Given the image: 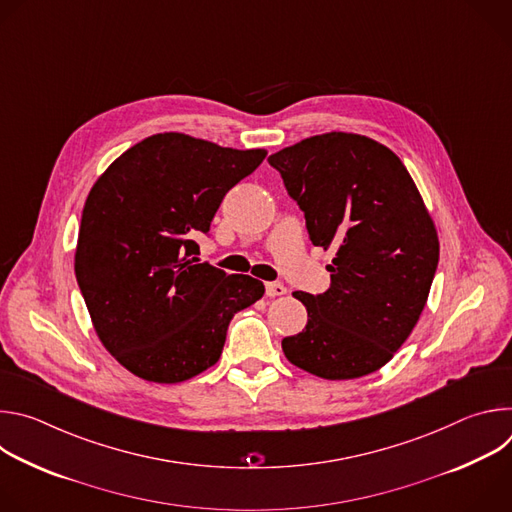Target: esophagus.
<instances>
[{
    "label": "esophagus",
    "mask_w": 512,
    "mask_h": 512,
    "mask_svg": "<svg viewBox=\"0 0 512 512\" xmlns=\"http://www.w3.org/2000/svg\"><path fill=\"white\" fill-rule=\"evenodd\" d=\"M265 291L269 298H275V296H285L287 287L281 281H269V283H265Z\"/></svg>",
    "instance_id": "obj_1"
}]
</instances>
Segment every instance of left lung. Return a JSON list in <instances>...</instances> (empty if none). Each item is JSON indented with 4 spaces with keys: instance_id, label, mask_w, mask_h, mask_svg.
<instances>
[{
    "instance_id": "8db88e82",
    "label": "left lung",
    "mask_w": 512,
    "mask_h": 512,
    "mask_svg": "<svg viewBox=\"0 0 512 512\" xmlns=\"http://www.w3.org/2000/svg\"><path fill=\"white\" fill-rule=\"evenodd\" d=\"M304 210L310 241L332 249L330 287L294 291L306 328L281 340L285 358L316 377L371 375L415 328L440 259V241L403 162L356 133H322L269 156Z\"/></svg>"
}]
</instances>
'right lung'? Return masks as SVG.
<instances>
[{"mask_svg": "<svg viewBox=\"0 0 512 512\" xmlns=\"http://www.w3.org/2000/svg\"><path fill=\"white\" fill-rule=\"evenodd\" d=\"M265 156L156 133L91 188L75 273L99 340L135 377L170 385L210 369L233 316L265 294L259 279L192 257L225 194Z\"/></svg>", "mask_w": 512, "mask_h": 512, "instance_id": "right-lung-1", "label": "right lung"}]
</instances>
